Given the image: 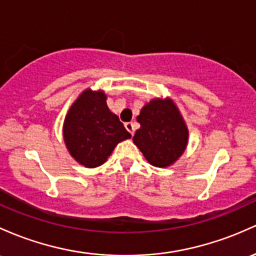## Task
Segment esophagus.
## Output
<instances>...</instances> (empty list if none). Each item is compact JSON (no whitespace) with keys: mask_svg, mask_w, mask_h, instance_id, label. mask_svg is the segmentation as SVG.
I'll return each instance as SVG.
<instances>
[{"mask_svg":"<svg viewBox=\"0 0 256 256\" xmlns=\"http://www.w3.org/2000/svg\"><path fill=\"white\" fill-rule=\"evenodd\" d=\"M125 128H126V130H128V132H130L134 136V130H136V128H134V122H126Z\"/></svg>","mask_w":256,"mask_h":256,"instance_id":"1","label":"esophagus"}]
</instances>
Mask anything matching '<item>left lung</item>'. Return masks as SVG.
Listing matches in <instances>:
<instances>
[{
	"label": "left lung",
	"mask_w": 256,
	"mask_h": 256,
	"mask_svg": "<svg viewBox=\"0 0 256 256\" xmlns=\"http://www.w3.org/2000/svg\"><path fill=\"white\" fill-rule=\"evenodd\" d=\"M137 122L141 128L134 134V143L153 166H170L184 154L188 128L172 100H152L141 109Z\"/></svg>",
	"instance_id": "obj_1"
}]
</instances>
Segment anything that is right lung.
<instances>
[{
    "label": "right lung",
    "mask_w": 256,
    "mask_h": 256,
    "mask_svg": "<svg viewBox=\"0 0 256 256\" xmlns=\"http://www.w3.org/2000/svg\"><path fill=\"white\" fill-rule=\"evenodd\" d=\"M103 91L87 88L70 106L64 119L66 150L78 164L97 168L104 164L119 142L131 134L106 106Z\"/></svg>",
    "instance_id": "add662e5"
}]
</instances>
